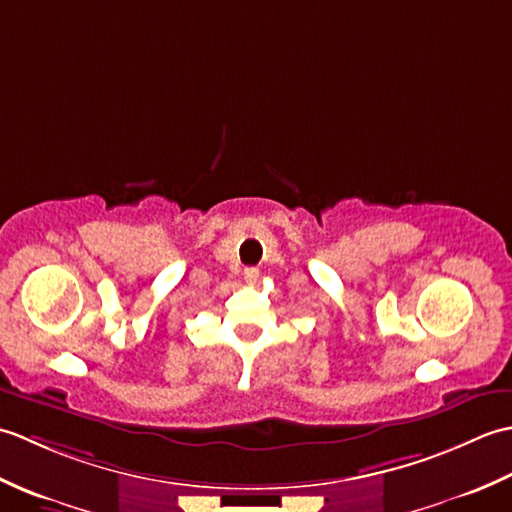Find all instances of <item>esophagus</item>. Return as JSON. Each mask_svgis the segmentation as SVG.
<instances>
[{
  "label": "esophagus",
  "mask_w": 512,
  "mask_h": 512,
  "mask_svg": "<svg viewBox=\"0 0 512 512\" xmlns=\"http://www.w3.org/2000/svg\"><path fill=\"white\" fill-rule=\"evenodd\" d=\"M244 279L248 281V284H255V281L259 279V270L257 268H246L244 270Z\"/></svg>",
  "instance_id": "esophagus-1"
}]
</instances>
